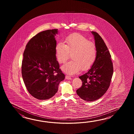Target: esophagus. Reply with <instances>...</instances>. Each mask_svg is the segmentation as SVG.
Segmentation results:
<instances>
[{
	"mask_svg": "<svg viewBox=\"0 0 134 134\" xmlns=\"http://www.w3.org/2000/svg\"><path fill=\"white\" fill-rule=\"evenodd\" d=\"M66 79H67V80H71V77H70V76H68V75H66Z\"/></svg>",
	"mask_w": 134,
	"mask_h": 134,
	"instance_id": "34e87169",
	"label": "esophagus"
}]
</instances>
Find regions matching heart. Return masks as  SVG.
Returning <instances> with one entry per match:
<instances>
[{
    "instance_id": "1",
    "label": "heart",
    "mask_w": 134,
    "mask_h": 134,
    "mask_svg": "<svg viewBox=\"0 0 134 134\" xmlns=\"http://www.w3.org/2000/svg\"><path fill=\"white\" fill-rule=\"evenodd\" d=\"M55 57L60 64L65 63L71 54L72 60L62 66L63 71L69 74L86 71L91 68L97 58V49L94 43L81 34H71L66 38L64 43H57Z\"/></svg>"
}]
</instances>
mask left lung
Returning a JSON list of instances; mask_svg holds the SVG:
<instances>
[{"label": "left lung", "instance_id": "1", "mask_svg": "<svg viewBox=\"0 0 134 134\" xmlns=\"http://www.w3.org/2000/svg\"><path fill=\"white\" fill-rule=\"evenodd\" d=\"M93 35L97 49V58L87 72L79 77L82 85L77 93L84 100L92 102L102 97L110 85L113 74L111 55L102 38L95 31Z\"/></svg>", "mask_w": 134, "mask_h": 134}]
</instances>
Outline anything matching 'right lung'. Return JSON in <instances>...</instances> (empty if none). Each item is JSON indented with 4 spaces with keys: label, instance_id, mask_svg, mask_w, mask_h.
<instances>
[{
    "label": "right lung",
    "instance_id": "obj_1",
    "mask_svg": "<svg viewBox=\"0 0 134 134\" xmlns=\"http://www.w3.org/2000/svg\"><path fill=\"white\" fill-rule=\"evenodd\" d=\"M57 34V29L40 32L29 41L23 53V81L29 93L38 100L54 96L65 77L55 57Z\"/></svg>",
    "mask_w": 134,
    "mask_h": 134
}]
</instances>
